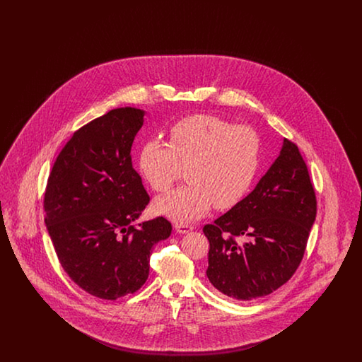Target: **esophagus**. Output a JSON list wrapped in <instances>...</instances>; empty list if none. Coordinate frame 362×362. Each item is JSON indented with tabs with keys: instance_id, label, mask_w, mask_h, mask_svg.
<instances>
[{
	"instance_id": "34e87169",
	"label": "esophagus",
	"mask_w": 362,
	"mask_h": 362,
	"mask_svg": "<svg viewBox=\"0 0 362 362\" xmlns=\"http://www.w3.org/2000/svg\"><path fill=\"white\" fill-rule=\"evenodd\" d=\"M175 229L179 233H187L189 230H192V225L185 224V223H176Z\"/></svg>"
}]
</instances>
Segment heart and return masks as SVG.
Instances as JSON below:
<instances>
[{
	"mask_svg": "<svg viewBox=\"0 0 362 362\" xmlns=\"http://www.w3.org/2000/svg\"><path fill=\"white\" fill-rule=\"evenodd\" d=\"M260 161L258 132L210 114L175 122L170 142L151 139L138 156V170L156 192H167L187 168L189 183L156 202L176 223L202 217L214 206H236L248 194Z\"/></svg>",
	"mask_w": 362,
	"mask_h": 362,
	"instance_id": "heart-1",
	"label": "heart"
}]
</instances>
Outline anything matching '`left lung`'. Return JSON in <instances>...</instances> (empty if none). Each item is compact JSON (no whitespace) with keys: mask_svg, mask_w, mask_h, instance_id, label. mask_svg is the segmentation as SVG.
<instances>
[{"mask_svg":"<svg viewBox=\"0 0 362 362\" xmlns=\"http://www.w3.org/2000/svg\"><path fill=\"white\" fill-rule=\"evenodd\" d=\"M316 207L307 164L297 145L285 138L281 155L257 187L204 226L211 285L240 301L281 288L303 260Z\"/></svg>","mask_w":362,"mask_h":362,"instance_id":"1","label":"left lung"}]
</instances>
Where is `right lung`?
Segmentation results:
<instances>
[{
  "label": "right lung",
  "instance_id": "1",
  "mask_svg": "<svg viewBox=\"0 0 362 362\" xmlns=\"http://www.w3.org/2000/svg\"><path fill=\"white\" fill-rule=\"evenodd\" d=\"M142 117L138 108H115L76 130L45 191V223L61 266L103 300L137 292L153 245L173 230L164 217L132 224L151 201L132 163Z\"/></svg>",
  "mask_w": 362,
  "mask_h": 362
}]
</instances>
